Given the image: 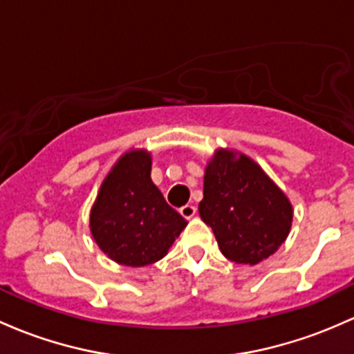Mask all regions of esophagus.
Segmentation results:
<instances>
[{"mask_svg": "<svg viewBox=\"0 0 354 354\" xmlns=\"http://www.w3.org/2000/svg\"><path fill=\"white\" fill-rule=\"evenodd\" d=\"M180 214L183 215L185 218H192L193 215L196 214V207L195 205H188V203H187V205H183L180 208Z\"/></svg>", "mask_w": 354, "mask_h": 354, "instance_id": "34e87169", "label": "esophagus"}]
</instances>
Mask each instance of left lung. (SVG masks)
Returning a JSON list of instances; mask_svg holds the SVG:
<instances>
[{
    "mask_svg": "<svg viewBox=\"0 0 354 354\" xmlns=\"http://www.w3.org/2000/svg\"><path fill=\"white\" fill-rule=\"evenodd\" d=\"M198 212L227 259L256 265L273 254L292 225V205L254 161L217 151L208 162Z\"/></svg>",
    "mask_w": 354,
    "mask_h": 354,
    "instance_id": "obj_1",
    "label": "left lung"
}]
</instances>
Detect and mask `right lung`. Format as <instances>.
Masks as SVG:
<instances>
[{"instance_id": "obj_1", "label": "right lung", "mask_w": 354, "mask_h": 354, "mask_svg": "<svg viewBox=\"0 0 354 354\" xmlns=\"http://www.w3.org/2000/svg\"><path fill=\"white\" fill-rule=\"evenodd\" d=\"M93 237L125 266L159 261L187 222L151 181V156L127 152L103 181L91 208Z\"/></svg>"}]
</instances>
